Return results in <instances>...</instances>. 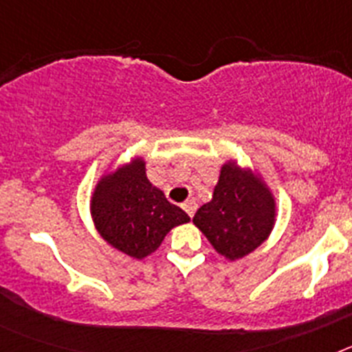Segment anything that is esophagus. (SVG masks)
<instances>
[{"label": "esophagus", "instance_id": "1", "mask_svg": "<svg viewBox=\"0 0 352 352\" xmlns=\"http://www.w3.org/2000/svg\"><path fill=\"white\" fill-rule=\"evenodd\" d=\"M195 208H197V204H195L194 199H188V201H185V204H183V210L186 211V214H188V217H194Z\"/></svg>", "mask_w": 352, "mask_h": 352}]
</instances>
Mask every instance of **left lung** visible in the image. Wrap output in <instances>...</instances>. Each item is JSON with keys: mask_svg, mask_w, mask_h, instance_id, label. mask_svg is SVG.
<instances>
[{"mask_svg": "<svg viewBox=\"0 0 352 352\" xmlns=\"http://www.w3.org/2000/svg\"><path fill=\"white\" fill-rule=\"evenodd\" d=\"M276 222V199L263 174L227 158L210 203L199 208L194 223L223 259H243L270 238Z\"/></svg>", "mask_w": 352, "mask_h": 352, "instance_id": "1", "label": "left lung"}]
</instances>
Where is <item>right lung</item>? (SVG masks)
<instances>
[{
	"label": "right lung",
	"instance_id": "obj_1",
	"mask_svg": "<svg viewBox=\"0 0 352 352\" xmlns=\"http://www.w3.org/2000/svg\"><path fill=\"white\" fill-rule=\"evenodd\" d=\"M89 213L105 243L139 261L157 252L170 229L190 222L149 182L141 155L109 164L91 192Z\"/></svg>",
	"mask_w": 352,
	"mask_h": 352
}]
</instances>
